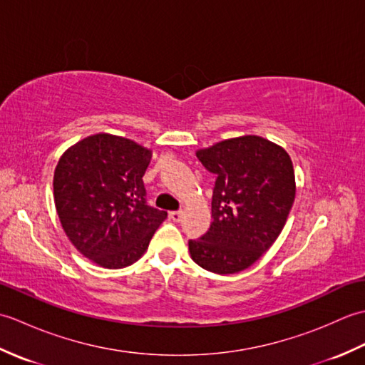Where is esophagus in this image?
<instances>
[{"label":"esophagus","instance_id":"obj_1","mask_svg":"<svg viewBox=\"0 0 365 365\" xmlns=\"http://www.w3.org/2000/svg\"><path fill=\"white\" fill-rule=\"evenodd\" d=\"M169 218L173 220L174 222H180L182 218H183V212H180V210H178V212H170L169 213Z\"/></svg>","mask_w":365,"mask_h":365}]
</instances>
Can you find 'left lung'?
<instances>
[{"label":"left lung","mask_w":365,"mask_h":365,"mask_svg":"<svg viewBox=\"0 0 365 365\" xmlns=\"http://www.w3.org/2000/svg\"><path fill=\"white\" fill-rule=\"evenodd\" d=\"M196 155L216 182L213 222L200 240H190L191 259L216 274L240 273L273 246L289 218L297 195L290 155L255 135L224 139Z\"/></svg>","instance_id":"left-lung-1"}]
</instances>
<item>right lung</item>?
Here are the masks:
<instances>
[{"instance_id": "obj_1", "label": "right lung", "mask_w": 365, "mask_h": 365, "mask_svg": "<svg viewBox=\"0 0 365 365\" xmlns=\"http://www.w3.org/2000/svg\"><path fill=\"white\" fill-rule=\"evenodd\" d=\"M152 150L131 139L97 133L61 155L54 205L76 251L108 269L144 255L168 213L145 204L143 175Z\"/></svg>"}]
</instances>
